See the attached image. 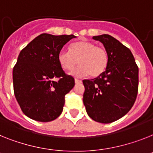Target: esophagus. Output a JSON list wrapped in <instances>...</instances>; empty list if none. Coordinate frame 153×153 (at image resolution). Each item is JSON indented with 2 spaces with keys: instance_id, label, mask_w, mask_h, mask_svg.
<instances>
[{
  "instance_id": "esophagus-1",
  "label": "esophagus",
  "mask_w": 153,
  "mask_h": 153,
  "mask_svg": "<svg viewBox=\"0 0 153 153\" xmlns=\"http://www.w3.org/2000/svg\"><path fill=\"white\" fill-rule=\"evenodd\" d=\"M74 82L76 83V84H79V83H82V80H79V79H74Z\"/></svg>"
}]
</instances>
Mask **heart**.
Here are the masks:
<instances>
[{
  "mask_svg": "<svg viewBox=\"0 0 153 153\" xmlns=\"http://www.w3.org/2000/svg\"><path fill=\"white\" fill-rule=\"evenodd\" d=\"M57 60L62 69L68 72L74 70L79 61L81 66L71 73L77 78L88 76V74L98 77L104 72L108 65V54L106 50L85 40L71 43L69 51L61 50L58 53Z\"/></svg>",
  "mask_w": 153,
  "mask_h": 153,
  "instance_id": "obj_1",
  "label": "heart"
}]
</instances>
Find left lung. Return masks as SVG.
<instances>
[{
    "mask_svg": "<svg viewBox=\"0 0 153 153\" xmlns=\"http://www.w3.org/2000/svg\"><path fill=\"white\" fill-rule=\"evenodd\" d=\"M103 44L108 54L104 72L85 79L83 102L95 121L112 123L124 117L134 105L138 90V68L128 47L107 34L93 36Z\"/></svg>",
    "mask_w": 153,
    "mask_h": 153,
    "instance_id": "8db88e82",
    "label": "left lung"
}]
</instances>
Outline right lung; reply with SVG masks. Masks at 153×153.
I'll use <instances>...</instances> for the list:
<instances>
[{
  "label": "right lung",
  "mask_w": 153,
  "mask_h": 153,
  "mask_svg": "<svg viewBox=\"0 0 153 153\" xmlns=\"http://www.w3.org/2000/svg\"><path fill=\"white\" fill-rule=\"evenodd\" d=\"M74 37L43 33L19 53L13 68L14 93L28 117L48 122L62 113L65 95L74 87V79L65 74L57 56Z\"/></svg>",
  "instance_id": "add662e5"
}]
</instances>
